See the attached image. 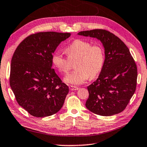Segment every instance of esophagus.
<instances>
[{"label": "esophagus", "mask_w": 147, "mask_h": 147, "mask_svg": "<svg viewBox=\"0 0 147 147\" xmlns=\"http://www.w3.org/2000/svg\"><path fill=\"white\" fill-rule=\"evenodd\" d=\"M69 88L71 91L78 90V89H79V88H77V87H76V86H70Z\"/></svg>", "instance_id": "34e87169"}]
</instances>
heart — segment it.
<instances>
[{"label":"heart","mask_w":147,"mask_h":147,"mask_svg":"<svg viewBox=\"0 0 147 147\" xmlns=\"http://www.w3.org/2000/svg\"><path fill=\"white\" fill-rule=\"evenodd\" d=\"M68 58L61 53L56 52L52 56L54 66L60 72L66 74L70 69V61L76 59L74 66L76 68L64 78V81L71 85H79L94 78L102 69L105 55L102 46L100 44L92 45L90 42L76 39L66 47Z\"/></svg>","instance_id":"obj_1"}]
</instances>
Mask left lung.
<instances>
[{"instance_id":"1","label":"left lung","mask_w":147,"mask_h":147,"mask_svg":"<svg viewBox=\"0 0 147 147\" xmlns=\"http://www.w3.org/2000/svg\"><path fill=\"white\" fill-rule=\"evenodd\" d=\"M78 35L100 40L105 55L100 76L88 87L86 108L102 116L122 112L135 92L137 83V67L128 47L118 37L105 30L82 31Z\"/></svg>"}]
</instances>
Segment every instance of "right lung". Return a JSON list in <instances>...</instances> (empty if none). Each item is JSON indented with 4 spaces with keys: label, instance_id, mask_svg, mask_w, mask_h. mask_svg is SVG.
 I'll list each match as a JSON object with an SVG mask.
<instances>
[{
    "label": "right lung",
    "instance_id": "right-lung-1",
    "mask_svg": "<svg viewBox=\"0 0 147 147\" xmlns=\"http://www.w3.org/2000/svg\"><path fill=\"white\" fill-rule=\"evenodd\" d=\"M70 33L38 32L25 38L11 59L10 86L17 102L30 114L44 117L58 112L69 91L52 68V56Z\"/></svg>",
    "mask_w": 147,
    "mask_h": 147
}]
</instances>
